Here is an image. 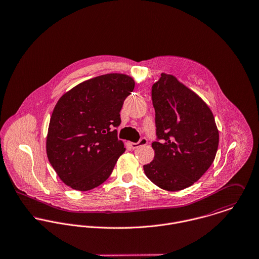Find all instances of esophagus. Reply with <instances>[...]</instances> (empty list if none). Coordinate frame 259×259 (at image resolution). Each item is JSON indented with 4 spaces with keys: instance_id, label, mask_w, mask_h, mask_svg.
I'll list each match as a JSON object with an SVG mask.
<instances>
[{
    "instance_id": "1",
    "label": "esophagus",
    "mask_w": 259,
    "mask_h": 259,
    "mask_svg": "<svg viewBox=\"0 0 259 259\" xmlns=\"http://www.w3.org/2000/svg\"><path fill=\"white\" fill-rule=\"evenodd\" d=\"M147 144V139L146 138H142V139H140V141L138 142V143H132V142H129V145H130V147L132 148V149H136V148H138V147H140V146H145Z\"/></svg>"
}]
</instances>
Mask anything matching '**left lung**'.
I'll use <instances>...</instances> for the list:
<instances>
[{"instance_id":"obj_1","label":"left lung","mask_w":259,"mask_h":259,"mask_svg":"<svg viewBox=\"0 0 259 259\" xmlns=\"http://www.w3.org/2000/svg\"><path fill=\"white\" fill-rule=\"evenodd\" d=\"M157 137L147 178L165 191L195 184L212 164L219 147L214 117L201 97L172 74L162 73L152 87Z\"/></svg>"}]
</instances>
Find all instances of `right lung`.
<instances>
[{
	"mask_svg": "<svg viewBox=\"0 0 259 259\" xmlns=\"http://www.w3.org/2000/svg\"><path fill=\"white\" fill-rule=\"evenodd\" d=\"M135 87L123 73L85 80L65 92L56 104L47 136V155L59 179L77 191L104 183L125 152L117 138L120 110Z\"/></svg>",
	"mask_w": 259,
	"mask_h": 259,
	"instance_id": "1",
	"label": "right lung"
}]
</instances>
